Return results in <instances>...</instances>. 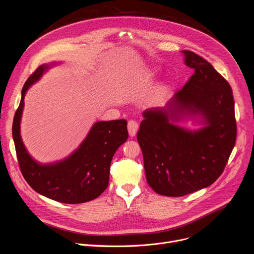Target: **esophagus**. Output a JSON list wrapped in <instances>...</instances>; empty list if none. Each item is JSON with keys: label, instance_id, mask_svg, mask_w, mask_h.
Returning a JSON list of instances; mask_svg holds the SVG:
<instances>
[{"label": "esophagus", "instance_id": "1", "mask_svg": "<svg viewBox=\"0 0 254 254\" xmlns=\"http://www.w3.org/2000/svg\"><path fill=\"white\" fill-rule=\"evenodd\" d=\"M127 129H128V133H129V136H134L136 134V131L138 129V125L136 122L134 121H129L127 123Z\"/></svg>", "mask_w": 254, "mask_h": 254}]
</instances>
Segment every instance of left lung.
I'll return each mask as SVG.
<instances>
[{
	"mask_svg": "<svg viewBox=\"0 0 254 254\" xmlns=\"http://www.w3.org/2000/svg\"><path fill=\"white\" fill-rule=\"evenodd\" d=\"M195 70L184 87L164 107L142 113L136 138L150 187L169 197L184 196L213 184L222 174L235 146L234 99L229 83L204 58L183 50ZM194 118L197 131L175 123Z\"/></svg>",
	"mask_w": 254,
	"mask_h": 254,
	"instance_id": "8db88e82",
	"label": "left lung"
}]
</instances>
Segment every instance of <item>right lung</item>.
Listing matches in <instances>:
<instances>
[{"mask_svg":"<svg viewBox=\"0 0 254 254\" xmlns=\"http://www.w3.org/2000/svg\"><path fill=\"white\" fill-rule=\"evenodd\" d=\"M57 64L39 66L25 82L12 133L20 170L31 188L61 203L79 204L97 198L107 188L113 157L128 137L127 124L125 120L97 122L80 146L67 158L50 164L35 161L25 148L20 133L24 98L29 87Z\"/></svg>","mask_w":254,"mask_h":254,"instance_id":"add662e5","label":"right lung"}]
</instances>
